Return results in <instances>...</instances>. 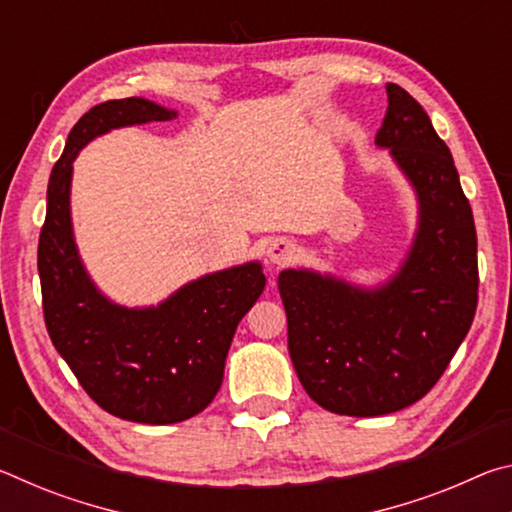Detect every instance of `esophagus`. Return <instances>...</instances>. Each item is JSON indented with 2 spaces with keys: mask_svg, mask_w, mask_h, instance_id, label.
Returning <instances> with one entry per match:
<instances>
[{
  "mask_svg": "<svg viewBox=\"0 0 512 512\" xmlns=\"http://www.w3.org/2000/svg\"><path fill=\"white\" fill-rule=\"evenodd\" d=\"M298 244L293 239H287V237H277V239H273L271 244H268V248H266V257L271 259L273 264H277V266H287V264H291L293 259L298 257Z\"/></svg>",
  "mask_w": 512,
  "mask_h": 512,
  "instance_id": "obj_1",
  "label": "esophagus"
}]
</instances>
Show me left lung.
Masks as SVG:
<instances>
[{
    "label": "left lung",
    "instance_id": "left-lung-1",
    "mask_svg": "<svg viewBox=\"0 0 512 512\" xmlns=\"http://www.w3.org/2000/svg\"><path fill=\"white\" fill-rule=\"evenodd\" d=\"M386 97L375 142L391 149L420 203L402 268L379 289L305 268L277 277L302 388L323 409L354 418L422 400L470 332L479 302L474 216L452 153L409 92L388 83Z\"/></svg>",
    "mask_w": 512,
    "mask_h": 512
}]
</instances>
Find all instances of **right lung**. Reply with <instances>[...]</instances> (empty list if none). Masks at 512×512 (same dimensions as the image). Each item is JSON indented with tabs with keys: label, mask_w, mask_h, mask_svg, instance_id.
Instances as JSON below:
<instances>
[{
	"label": "right lung",
	"mask_w": 512,
	"mask_h": 512,
	"mask_svg": "<svg viewBox=\"0 0 512 512\" xmlns=\"http://www.w3.org/2000/svg\"><path fill=\"white\" fill-rule=\"evenodd\" d=\"M171 117L176 112L140 97L85 112L51 169L38 241L51 343L103 411L142 424L183 422L214 400L239 320L266 287L262 266L248 262L203 275L158 307L126 309L99 293L85 273L69 219L72 162L110 128Z\"/></svg>",
	"instance_id": "add662e5"
}]
</instances>
